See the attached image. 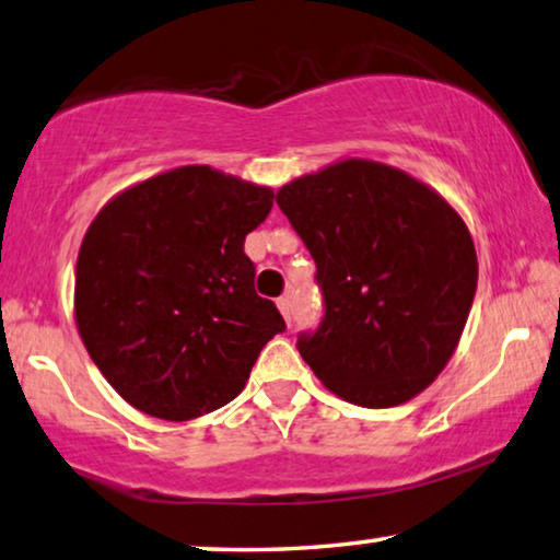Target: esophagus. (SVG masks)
I'll use <instances>...</instances> for the list:
<instances>
[{
	"instance_id": "34e87169",
	"label": "esophagus",
	"mask_w": 560,
	"mask_h": 560,
	"mask_svg": "<svg viewBox=\"0 0 560 560\" xmlns=\"http://www.w3.org/2000/svg\"><path fill=\"white\" fill-rule=\"evenodd\" d=\"M277 304H279V312L283 314V319H287V324H291V316H294V314H291V302H289V296H281Z\"/></svg>"
}]
</instances>
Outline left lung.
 <instances>
[{"label": "left lung", "mask_w": 560, "mask_h": 560, "mask_svg": "<svg viewBox=\"0 0 560 560\" xmlns=\"http://www.w3.org/2000/svg\"><path fill=\"white\" fill-rule=\"evenodd\" d=\"M277 203L316 264L324 316L296 349L334 395L392 407L453 357L478 287L470 231L412 175L341 161L296 178Z\"/></svg>", "instance_id": "obj_1"}]
</instances>
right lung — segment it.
Segmentation results:
<instances>
[{
    "mask_svg": "<svg viewBox=\"0 0 560 560\" xmlns=\"http://www.w3.org/2000/svg\"><path fill=\"white\" fill-rule=\"evenodd\" d=\"M273 190L186 165L113 198L88 229L74 277L80 337L140 412L194 420L229 405L273 334L244 241Z\"/></svg>",
    "mask_w": 560,
    "mask_h": 560,
    "instance_id": "add662e5",
    "label": "right lung"
}]
</instances>
